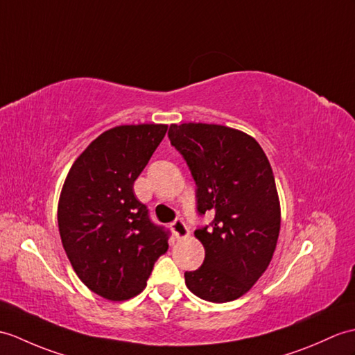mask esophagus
I'll return each instance as SVG.
<instances>
[{
  "label": "esophagus",
  "instance_id": "1",
  "mask_svg": "<svg viewBox=\"0 0 355 355\" xmlns=\"http://www.w3.org/2000/svg\"><path fill=\"white\" fill-rule=\"evenodd\" d=\"M172 232H174V234L178 239H186L189 236V228L183 219H177L174 224H172Z\"/></svg>",
  "mask_w": 355,
  "mask_h": 355
}]
</instances>
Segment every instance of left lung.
<instances>
[{
  "label": "left lung",
  "instance_id": "left-lung-1",
  "mask_svg": "<svg viewBox=\"0 0 355 355\" xmlns=\"http://www.w3.org/2000/svg\"><path fill=\"white\" fill-rule=\"evenodd\" d=\"M168 136L192 172L198 211L215 215L213 228L195 230L205 257L184 274L187 289L210 302L241 298L265 274L279 234L270 163L254 137L218 123H171Z\"/></svg>",
  "mask_w": 355,
  "mask_h": 355
}]
</instances>
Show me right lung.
I'll return each instance as SVG.
<instances>
[{"label": "right lung", "instance_id": "1", "mask_svg": "<svg viewBox=\"0 0 355 355\" xmlns=\"http://www.w3.org/2000/svg\"><path fill=\"white\" fill-rule=\"evenodd\" d=\"M166 131L164 123L104 131L63 183L57 220L64 252L81 282L105 300L139 295L168 251V232L153 224L133 189Z\"/></svg>", "mask_w": 355, "mask_h": 355}]
</instances>
